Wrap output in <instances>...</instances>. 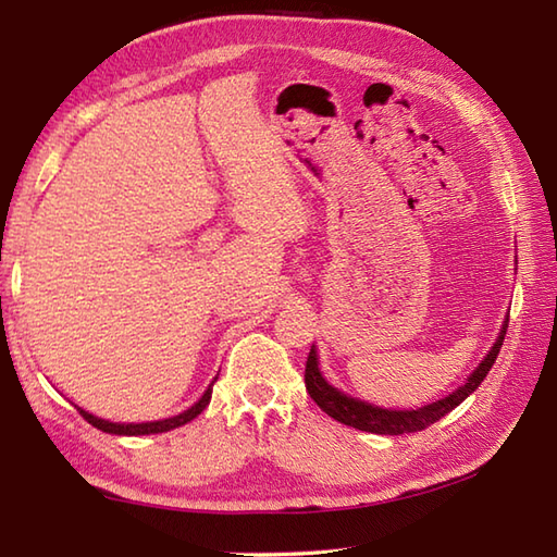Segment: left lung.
I'll use <instances>...</instances> for the list:
<instances>
[{"instance_id":"1","label":"left lung","mask_w":557,"mask_h":557,"mask_svg":"<svg viewBox=\"0 0 557 557\" xmlns=\"http://www.w3.org/2000/svg\"><path fill=\"white\" fill-rule=\"evenodd\" d=\"M505 333H507V321L503 325V333H500L498 342H495L493 349L488 351V357L481 361L479 369L471 373L469 381L461 385L459 389H455V393L449 397L437 399V401H433V405L421 407V409H411V411H393V409H389L387 411V409L366 405V401L342 395L339 389H335L333 385H327L325 377L321 375V371H318L315 349L309 351L304 383H306V389H309L311 399L327 413V417H333L335 421L345 423V425H351V429L369 431V433H377V435H401V433L423 431V429H429L431 423L441 421L445 413H449L455 407H459L461 401H465L483 383V377L488 375L495 359H498Z\"/></svg>"}]
</instances>
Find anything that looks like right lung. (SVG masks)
<instances>
[{
  "label": "right lung",
  "instance_id": "obj_1",
  "mask_svg": "<svg viewBox=\"0 0 557 557\" xmlns=\"http://www.w3.org/2000/svg\"><path fill=\"white\" fill-rule=\"evenodd\" d=\"M210 395H212V385L206 389V395L200 397L191 409H186L184 413H180V417H172V419H164V421H152V423H112V421H104V419L92 417V413L83 411L78 407L76 409L81 411L83 419H86L90 425H96V429L102 431V433H112V435H150V433L172 431V429H176V425H184L186 421L196 419L198 413L210 405Z\"/></svg>",
  "mask_w": 557,
  "mask_h": 557
}]
</instances>
